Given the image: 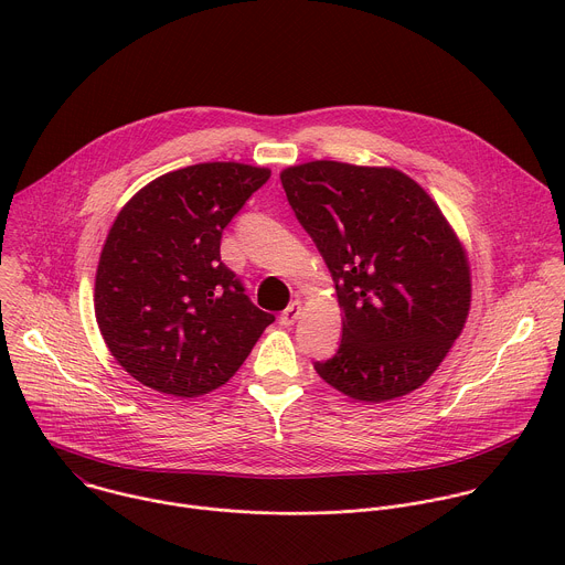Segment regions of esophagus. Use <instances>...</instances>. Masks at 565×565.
I'll return each mask as SVG.
<instances>
[{"instance_id":"34e87169","label":"esophagus","mask_w":565,"mask_h":565,"mask_svg":"<svg viewBox=\"0 0 565 565\" xmlns=\"http://www.w3.org/2000/svg\"><path fill=\"white\" fill-rule=\"evenodd\" d=\"M299 315H301V301H290L284 310H281V315H279V324L281 327H292L295 321L299 319Z\"/></svg>"}]
</instances>
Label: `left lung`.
<instances>
[{
    "instance_id": "8db88e82",
    "label": "left lung",
    "mask_w": 565,
    "mask_h": 565,
    "mask_svg": "<svg viewBox=\"0 0 565 565\" xmlns=\"http://www.w3.org/2000/svg\"><path fill=\"white\" fill-rule=\"evenodd\" d=\"M281 185L342 308V344L315 362L319 377L364 402L425 384L471 301L469 264L440 207L407 174L338 160L288 168Z\"/></svg>"
}]
</instances>
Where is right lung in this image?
<instances>
[{
  "mask_svg": "<svg viewBox=\"0 0 565 565\" xmlns=\"http://www.w3.org/2000/svg\"><path fill=\"white\" fill-rule=\"evenodd\" d=\"M268 168L199 163L158 177L116 216L96 273V319L140 384L196 397L225 384L275 321L221 262V234Z\"/></svg>",
  "mask_w": 565,
  "mask_h": 565,
  "instance_id": "1",
  "label": "right lung"
}]
</instances>
